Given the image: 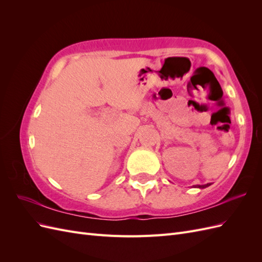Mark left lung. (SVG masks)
<instances>
[{"label": "left lung", "mask_w": 262, "mask_h": 262, "mask_svg": "<svg viewBox=\"0 0 262 262\" xmlns=\"http://www.w3.org/2000/svg\"><path fill=\"white\" fill-rule=\"evenodd\" d=\"M209 186H211V184H207V185H195V186H192L193 188H200V189H204V188H207V187H209Z\"/></svg>", "instance_id": "obj_1"}]
</instances>
